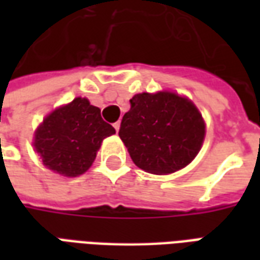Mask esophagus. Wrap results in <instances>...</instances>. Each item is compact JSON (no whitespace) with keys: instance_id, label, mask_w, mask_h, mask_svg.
Instances as JSON below:
<instances>
[{"instance_id":"esophagus-1","label":"esophagus","mask_w":260,"mask_h":260,"mask_svg":"<svg viewBox=\"0 0 260 260\" xmlns=\"http://www.w3.org/2000/svg\"><path fill=\"white\" fill-rule=\"evenodd\" d=\"M119 125H121V122L119 121H117V122H114V128H115V131L118 132L119 131Z\"/></svg>"}]
</instances>
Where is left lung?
Here are the masks:
<instances>
[{
    "label": "left lung",
    "mask_w": 260,
    "mask_h": 260,
    "mask_svg": "<svg viewBox=\"0 0 260 260\" xmlns=\"http://www.w3.org/2000/svg\"><path fill=\"white\" fill-rule=\"evenodd\" d=\"M129 103L118 135L139 169L171 174L191 163L205 139V122L188 99L158 91L135 94Z\"/></svg>",
    "instance_id": "left-lung-1"
}]
</instances>
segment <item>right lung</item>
Masks as SVG:
<instances>
[{"label":"right lung","instance_id":"obj_1","mask_svg":"<svg viewBox=\"0 0 260 260\" xmlns=\"http://www.w3.org/2000/svg\"><path fill=\"white\" fill-rule=\"evenodd\" d=\"M113 134L115 129L103 121L100 108L76 97L43 121L35 135V149L47 169L76 177L90 167L103 139Z\"/></svg>","mask_w":260,"mask_h":260}]
</instances>
